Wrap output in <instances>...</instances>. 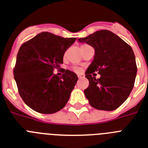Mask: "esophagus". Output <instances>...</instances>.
<instances>
[{
  "label": "esophagus",
  "instance_id": "34e87169",
  "mask_svg": "<svg viewBox=\"0 0 148 148\" xmlns=\"http://www.w3.org/2000/svg\"><path fill=\"white\" fill-rule=\"evenodd\" d=\"M77 77H78V78H83V77H84V75L82 74H77Z\"/></svg>",
  "mask_w": 148,
  "mask_h": 148
}]
</instances>
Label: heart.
<instances>
[{
    "mask_svg": "<svg viewBox=\"0 0 148 148\" xmlns=\"http://www.w3.org/2000/svg\"><path fill=\"white\" fill-rule=\"evenodd\" d=\"M84 45H82V46H84ZM73 70L75 71H79L80 69H79L78 68H77V67H74V68H73Z\"/></svg>",
    "mask_w": 148,
    "mask_h": 148,
    "instance_id": "heart-1",
    "label": "heart"
}]
</instances>
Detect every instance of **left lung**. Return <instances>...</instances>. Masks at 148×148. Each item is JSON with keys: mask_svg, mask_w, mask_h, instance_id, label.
Returning <instances> with one entry per match:
<instances>
[{"mask_svg": "<svg viewBox=\"0 0 148 148\" xmlns=\"http://www.w3.org/2000/svg\"><path fill=\"white\" fill-rule=\"evenodd\" d=\"M78 40L95 49L94 59L85 73L89 80L84 90L86 99L95 109L115 110L127 99L134 84L137 65L132 47L106 29ZM94 72L101 74L99 79Z\"/></svg>", "mask_w": 148, "mask_h": 148, "instance_id": "obj_1", "label": "left lung"}]
</instances>
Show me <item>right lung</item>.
Masks as SVG:
<instances>
[{"label": "right lung", "mask_w": 148, "mask_h": 148, "mask_svg": "<svg viewBox=\"0 0 148 148\" xmlns=\"http://www.w3.org/2000/svg\"><path fill=\"white\" fill-rule=\"evenodd\" d=\"M75 40L76 38H63L43 32L20 46L14 69V79L21 98L34 111L55 113L68 103L77 76L64 70L59 77L53 71L59 69L64 54Z\"/></svg>", "instance_id": "1"}]
</instances>
